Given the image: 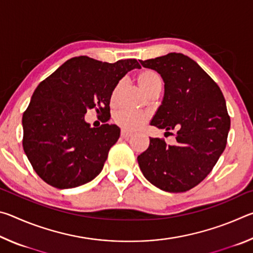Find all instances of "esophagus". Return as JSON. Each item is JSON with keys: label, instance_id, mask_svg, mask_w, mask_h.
Returning <instances> with one entry per match:
<instances>
[{"label": "esophagus", "instance_id": "obj_1", "mask_svg": "<svg viewBox=\"0 0 253 253\" xmlns=\"http://www.w3.org/2000/svg\"><path fill=\"white\" fill-rule=\"evenodd\" d=\"M121 135H122L123 138L127 139V138H129V137H130L132 134H131V132H129V131H126V130L122 129V131H121Z\"/></svg>", "mask_w": 253, "mask_h": 253}]
</instances>
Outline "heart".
I'll return each mask as SVG.
<instances>
[{
	"label": "heart",
	"mask_w": 253,
	"mask_h": 253,
	"mask_svg": "<svg viewBox=\"0 0 253 253\" xmlns=\"http://www.w3.org/2000/svg\"><path fill=\"white\" fill-rule=\"evenodd\" d=\"M137 83L143 90L149 95L152 91L162 89L163 79L162 77L157 74L156 71L152 69H144L137 75ZM119 85H116L111 92L110 100L114 102L116 99V95L118 91ZM114 122L117 126L123 128L126 131H134L138 128L142 127L145 123L147 122L148 115L145 113H138V111H130V110H118L114 114Z\"/></svg>",
	"instance_id": "heart-1"
}]
</instances>
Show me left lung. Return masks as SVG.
<instances>
[{"label": "left lung", "mask_w": 253, "mask_h": 253, "mask_svg": "<svg viewBox=\"0 0 253 253\" xmlns=\"http://www.w3.org/2000/svg\"><path fill=\"white\" fill-rule=\"evenodd\" d=\"M164 80L165 93L151 125L172 134L176 144L149 138L137 157L142 173L163 191L181 193L208 176L226 146L230 116L219 85L194 60L182 53L139 60Z\"/></svg>", "instance_id": "8db88e82"}]
</instances>
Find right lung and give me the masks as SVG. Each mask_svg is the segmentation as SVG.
Segmentation results:
<instances>
[{
	"mask_svg": "<svg viewBox=\"0 0 253 253\" xmlns=\"http://www.w3.org/2000/svg\"><path fill=\"white\" fill-rule=\"evenodd\" d=\"M140 68L136 59L115 63L85 55L71 58L34 90L23 113V149L36 173L49 185L72 188L101 172L121 129L113 124L91 128L88 109L110 117V97L128 71Z\"/></svg>",
	"mask_w": 253,
	"mask_h": 253,
	"instance_id": "1",
	"label": "right lung"
}]
</instances>
